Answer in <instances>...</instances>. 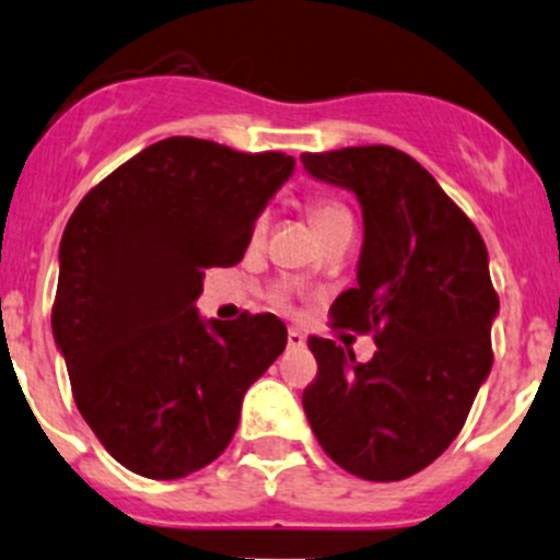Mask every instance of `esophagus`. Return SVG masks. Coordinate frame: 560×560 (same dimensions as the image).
Masks as SVG:
<instances>
[{"instance_id": "1", "label": "esophagus", "mask_w": 560, "mask_h": 560, "mask_svg": "<svg viewBox=\"0 0 560 560\" xmlns=\"http://www.w3.org/2000/svg\"><path fill=\"white\" fill-rule=\"evenodd\" d=\"M287 343L292 346V349H303L305 346V332L298 327H290V332H287Z\"/></svg>"}]
</instances>
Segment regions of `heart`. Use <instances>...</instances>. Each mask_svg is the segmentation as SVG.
<instances>
[{"mask_svg":"<svg viewBox=\"0 0 560 560\" xmlns=\"http://www.w3.org/2000/svg\"><path fill=\"white\" fill-rule=\"evenodd\" d=\"M308 214H311V220H314V228L319 233L327 231V228H332V225H340V222H351L349 209L338 201H329V198H316V201H311ZM262 228H265V220L257 222V233H260Z\"/></svg>","mask_w":560,"mask_h":560,"instance_id":"b5f03b06","label":"heart"}]
</instances>
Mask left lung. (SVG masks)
Returning <instances> with one entry per match:
<instances>
[{
    "label": "left lung",
    "mask_w": 560,
    "mask_h": 560,
    "mask_svg": "<svg viewBox=\"0 0 560 560\" xmlns=\"http://www.w3.org/2000/svg\"><path fill=\"white\" fill-rule=\"evenodd\" d=\"M300 161L362 206L357 287L335 300L332 319L378 332L370 362L335 340H308L319 375L303 392V410L346 472L405 480L456 440L491 373L499 298L486 244L434 176L394 147L305 152Z\"/></svg>",
    "instance_id": "1"
}]
</instances>
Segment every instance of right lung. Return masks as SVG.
I'll use <instances>...</instances> for the list:
<instances>
[{
  "label": "right lung",
  "mask_w": 560,
  "mask_h": 560,
  "mask_svg": "<svg viewBox=\"0 0 560 560\" xmlns=\"http://www.w3.org/2000/svg\"><path fill=\"white\" fill-rule=\"evenodd\" d=\"M292 172L284 152L172 137L98 182L69 217L52 338L82 419L141 478L176 480L214 462L246 388L284 351L273 314L225 325L203 319L196 300L206 268L244 257Z\"/></svg>",
  "instance_id": "1"
}]
</instances>
